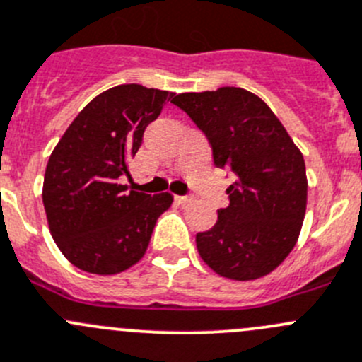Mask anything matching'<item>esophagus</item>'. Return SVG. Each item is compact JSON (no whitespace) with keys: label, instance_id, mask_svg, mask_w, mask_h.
I'll return each instance as SVG.
<instances>
[{"label":"esophagus","instance_id":"34e87169","mask_svg":"<svg viewBox=\"0 0 362 362\" xmlns=\"http://www.w3.org/2000/svg\"><path fill=\"white\" fill-rule=\"evenodd\" d=\"M175 202L185 205V203H191V196H175Z\"/></svg>","mask_w":362,"mask_h":362}]
</instances>
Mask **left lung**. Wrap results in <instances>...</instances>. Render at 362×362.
Returning a JSON list of instances; mask_svg holds the SVG:
<instances>
[{"label":"left lung","instance_id":"8db88e82","mask_svg":"<svg viewBox=\"0 0 362 362\" xmlns=\"http://www.w3.org/2000/svg\"><path fill=\"white\" fill-rule=\"evenodd\" d=\"M230 170V205L196 235L203 262L226 279L252 281L278 269L297 244L308 203L304 157L272 110L244 88L173 95Z\"/></svg>","mask_w":362,"mask_h":362}]
</instances>
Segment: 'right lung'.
<instances>
[{"mask_svg": "<svg viewBox=\"0 0 362 362\" xmlns=\"http://www.w3.org/2000/svg\"><path fill=\"white\" fill-rule=\"evenodd\" d=\"M173 93L120 84L84 106L49 157L44 202L49 231L66 259L99 276L120 274L143 258L170 192H127L129 160Z\"/></svg>", "mask_w": 362, "mask_h": 362, "instance_id": "obj_1", "label": "right lung"}]
</instances>
